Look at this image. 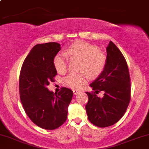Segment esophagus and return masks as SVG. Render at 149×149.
<instances>
[{"mask_svg":"<svg viewBox=\"0 0 149 149\" xmlns=\"http://www.w3.org/2000/svg\"><path fill=\"white\" fill-rule=\"evenodd\" d=\"M73 94H74V95H77L78 94H79L80 92L79 90H78V89H73Z\"/></svg>","mask_w":149,"mask_h":149,"instance_id":"obj_1","label":"esophagus"}]
</instances>
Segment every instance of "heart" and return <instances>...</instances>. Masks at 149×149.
Here are the masks:
<instances>
[{
	"label": "heart",
	"instance_id": "heart-1",
	"mask_svg": "<svg viewBox=\"0 0 149 149\" xmlns=\"http://www.w3.org/2000/svg\"><path fill=\"white\" fill-rule=\"evenodd\" d=\"M70 60L80 62L78 70L87 72L70 73L64 78V85L72 89H79L87 82V76L96 78L105 69L107 62L106 54L98 49L96 46L85 42H76L64 52ZM53 66L57 73H64L67 71V58L62 53H57L53 59Z\"/></svg>",
	"mask_w": 149,
	"mask_h": 149
}]
</instances>
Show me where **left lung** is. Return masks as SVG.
<instances>
[{"mask_svg": "<svg viewBox=\"0 0 149 149\" xmlns=\"http://www.w3.org/2000/svg\"><path fill=\"white\" fill-rule=\"evenodd\" d=\"M105 69L89 85L94 92H86L89 100L85 106L89 121L101 128L110 126L125 114L130 100V79L126 61L112 42L106 48ZM102 91L104 96L96 95Z\"/></svg>", "mask_w": 149, "mask_h": 149, "instance_id": "left-lung-1", "label": "left lung"}]
</instances>
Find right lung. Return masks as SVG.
<instances>
[{"mask_svg":"<svg viewBox=\"0 0 149 149\" xmlns=\"http://www.w3.org/2000/svg\"><path fill=\"white\" fill-rule=\"evenodd\" d=\"M60 49L56 42L35 45L25 59L19 76L23 109L35 124L46 130H54L65 122L73 97L72 91L66 87L57 94L47 88L57 75L53 59Z\"/></svg>","mask_w":149,"mask_h":149,"instance_id":"obj_1","label":"right lung"}]
</instances>
